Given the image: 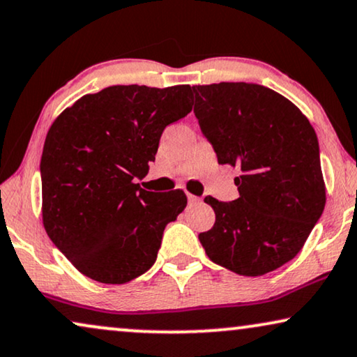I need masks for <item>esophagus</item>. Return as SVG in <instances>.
I'll list each match as a JSON object with an SVG mask.
<instances>
[{
	"mask_svg": "<svg viewBox=\"0 0 357 357\" xmlns=\"http://www.w3.org/2000/svg\"><path fill=\"white\" fill-rule=\"evenodd\" d=\"M188 203H190V204L202 203V198H198V197H195V195H190V193H188Z\"/></svg>",
	"mask_w": 357,
	"mask_h": 357,
	"instance_id": "esophagus-1",
	"label": "esophagus"
}]
</instances>
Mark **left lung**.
<instances>
[{
  "mask_svg": "<svg viewBox=\"0 0 357 357\" xmlns=\"http://www.w3.org/2000/svg\"><path fill=\"white\" fill-rule=\"evenodd\" d=\"M195 116L219 164L237 167L238 198L213 197L216 222L199 234L209 257L242 276L292 260L324 213L319 139L307 116L278 92L250 82L193 86Z\"/></svg>",
  "mask_w": 357,
  "mask_h": 357,
  "instance_id": "left-lung-1",
  "label": "left lung"
}]
</instances>
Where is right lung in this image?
<instances>
[{"label":"right lung","instance_id":"1","mask_svg":"<svg viewBox=\"0 0 357 357\" xmlns=\"http://www.w3.org/2000/svg\"><path fill=\"white\" fill-rule=\"evenodd\" d=\"M190 86H110L82 96L48 130L40 160L43 227L91 280L123 284L154 265L164 229L187 206L148 174L164 128L192 112Z\"/></svg>","mask_w":357,"mask_h":357}]
</instances>
